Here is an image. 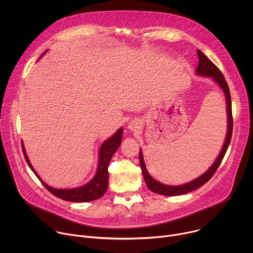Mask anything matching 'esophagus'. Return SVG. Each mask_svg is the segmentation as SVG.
<instances>
[{
	"instance_id": "1",
	"label": "esophagus",
	"mask_w": 253,
	"mask_h": 253,
	"mask_svg": "<svg viewBox=\"0 0 253 253\" xmlns=\"http://www.w3.org/2000/svg\"><path fill=\"white\" fill-rule=\"evenodd\" d=\"M128 128H129L131 131H138L139 129H141V124H140L138 121H131V122L129 123Z\"/></svg>"
}]
</instances>
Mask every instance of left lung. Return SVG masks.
<instances>
[{
    "label": "left lung",
    "instance_id": "8db88e82",
    "mask_svg": "<svg viewBox=\"0 0 253 253\" xmlns=\"http://www.w3.org/2000/svg\"><path fill=\"white\" fill-rule=\"evenodd\" d=\"M197 56L199 58V64L197 66L196 69V73L200 76H205V77H212L213 80L217 83L220 88L223 90V92L225 93V97H226V104H227V121H228V125H227V134H226V138H225V142L223 144V147L221 149V152L219 153L217 159L215 160V162L212 164V166L205 172L203 173L201 176H199L198 178L194 179L193 181H190L186 184L183 185H179V186H170V185H165L162 184L154 178H152L150 176V174L148 173L145 163H144V159H143V154L142 151L140 150V154H139V161H140V166L142 169V173H143V177L144 180H145V183L147 185V187L157 193V194H161V195H166V196H176V195H182L188 192H191L197 188H199L200 186H202L203 184H205L208 180L213 176V174L217 170V168L219 167L220 163L222 162V159L227 151L228 145L231 140V136H232V129H233V118H232V108H231V97H230V92H229V87L227 82L224 79V76L222 75L221 71L216 67L200 50H197Z\"/></svg>",
    "mask_w": 253,
    "mask_h": 253
}]
</instances>
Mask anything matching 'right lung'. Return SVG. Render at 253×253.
<instances>
[{
    "label": "right lung",
    "mask_w": 253,
    "mask_h": 253,
    "mask_svg": "<svg viewBox=\"0 0 253 253\" xmlns=\"http://www.w3.org/2000/svg\"><path fill=\"white\" fill-rule=\"evenodd\" d=\"M122 132H123V129L120 128L117 132H115V134L112 137L104 141V143L100 147L99 164H98L96 175L86 185L82 187L74 188V189H56L48 186L44 181H42L37 172L34 170L32 164L30 163V160L28 159L24 146H22V149H23L25 159L28 165L30 166V168L34 171L35 175L40 179V181L44 185V187L48 191H50L53 195L63 200L71 201V202H88V201L96 200L102 197L107 191L108 182H109V172H108V166H109V163L113 154L119 148L120 144L122 142Z\"/></svg>",
    "instance_id": "add662e5"
}]
</instances>
